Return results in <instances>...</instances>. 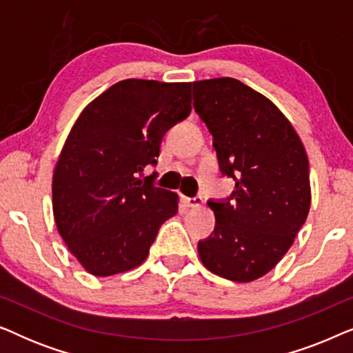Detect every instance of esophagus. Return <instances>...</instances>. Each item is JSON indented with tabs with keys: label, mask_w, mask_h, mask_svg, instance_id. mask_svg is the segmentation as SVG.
Returning a JSON list of instances; mask_svg holds the SVG:
<instances>
[{
	"label": "esophagus",
	"mask_w": 353,
	"mask_h": 353,
	"mask_svg": "<svg viewBox=\"0 0 353 353\" xmlns=\"http://www.w3.org/2000/svg\"><path fill=\"white\" fill-rule=\"evenodd\" d=\"M185 204L188 207H192V209H196V207H201L202 205V197L201 196L185 197Z\"/></svg>",
	"instance_id": "obj_1"
}]
</instances>
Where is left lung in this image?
Segmentation results:
<instances>
[{"instance_id": "8db88e82", "label": "left lung", "mask_w": 353, "mask_h": 353, "mask_svg": "<svg viewBox=\"0 0 353 353\" xmlns=\"http://www.w3.org/2000/svg\"><path fill=\"white\" fill-rule=\"evenodd\" d=\"M192 99L214 138L221 176L234 180L226 199L207 202L215 228L197 243L199 257L219 276L254 281L284 257L307 220L305 149L281 110L243 81H194Z\"/></svg>"}]
</instances>
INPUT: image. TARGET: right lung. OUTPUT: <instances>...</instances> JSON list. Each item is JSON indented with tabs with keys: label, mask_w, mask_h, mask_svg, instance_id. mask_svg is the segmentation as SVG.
<instances>
[{
	"label": "right lung",
	"mask_w": 353,
	"mask_h": 353,
	"mask_svg": "<svg viewBox=\"0 0 353 353\" xmlns=\"http://www.w3.org/2000/svg\"><path fill=\"white\" fill-rule=\"evenodd\" d=\"M191 112V83L128 79L86 105L52 176L57 231L94 276L128 272L146 260L178 196L141 178L156 165L163 134Z\"/></svg>",
	"instance_id": "right-lung-1"
}]
</instances>
